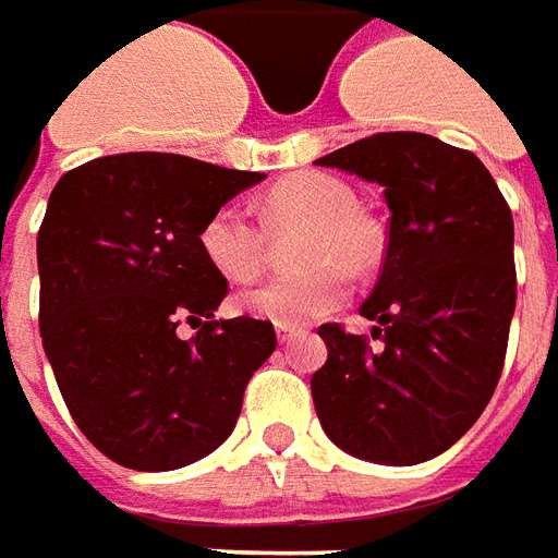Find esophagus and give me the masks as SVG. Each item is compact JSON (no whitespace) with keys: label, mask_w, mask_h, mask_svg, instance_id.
<instances>
[{"label":"esophagus","mask_w":558,"mask_h":558,"mask_svg":"<svg viewBox=\"0 0 558 558\" xmlns=\"http://www.w3.org/2000/svg\"><path fill=\"white\" fill-rule=\"evenodd\" d=\"M276 336H279L282 345H288V342H294L298 336H303V327H282V324H279V327H276Z\"/></svg>","instance_id":"esophagus-1"}]
</instances>
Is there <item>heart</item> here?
<instances>
[{"label":"heart","instance_id":"obj_1","mask_svg":"<svg viewBox=\"0 0 558 558\" xmlns=\"http://www.w3.org/2000/svg\"><path fill=\"white\" fill-rule=\"evenodd\" d=\"M264 222L282 234L310 225L300 243V260L310 270L276 276L236 298V306L260 322L303 327L339 310L351 294L345 270H369L378 243L369 225L357 216V201L345 183L327 173H294L272 185L264 197ZM234 204L213 209L201 228V252L231 282L255 279L270 252V234Z\"/></svg>","mask_w":558,"mask_h":558}]
</instances>
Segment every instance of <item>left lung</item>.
<instances>
[{"label":"left lung","mask_w":558,"mask_h":558,"mask_svg":"<svg viewBox=\"0 0 558 558\" xmlns=\"http://www.w3.org/2000/svg\"><path fill=\"white\" fill-rule=\"evenodd\" d=\"M315 165L378 183L390 209L385 267L361 306L385 345L318 327V421L357 460H433L472 429L499 385L517 306L511 209L475 153L433 134H373Z\"/></svg>","instance_id":"8db88e82"}]
</instances>
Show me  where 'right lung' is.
<instances>
[{
  "mask_svg": "<svg viewBox=\"0 0 558 558\" xmlns=\"http://www.w3.org/2000/svg\"><path fill=\"white\" fill-rule=\"evenodd\" d=\"M264 173L173 153L69 171L38 231L41 339L74 424L137 472L197 462L234 433L243 390L276 351L270 322L216 318L228 294L201 228ZM198 333L183 340L175 327Z\"/></svg>",
  "mask_w": 558,
  "mask_h": 558,
  "instance_id": "right-lung-1",
  "label": "right lung"
}]
</instances>
